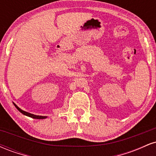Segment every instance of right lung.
Listing matches in <instances>:
<instances>
[{"mask_svg": "<svg viewBox=\"0 0 156 156\" xmlns=\"http://www.w3.org/2000/svg\"><path fill=\"white\" fill-rule=\"evenodd\" d=\"M14 105H15V106L16 107V108H17V110L19 111L20 112H21V113H22L23 114H24V115H26V116H28V117H32V118H34V119H45V118H47V117H45V116H39V115H34V114H31V113L26 112H25V111H23L22 109H20V108L19 107L17 106V105L15 104V103H14Z\"/></svg>", "mask_w": 156, "mask_h": 156, "instance_id": "add662e5", "label": "right lung"}]
</instances>
